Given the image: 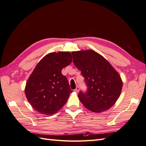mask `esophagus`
Instances as JSON below:
<instances>
[{"label": "esophagus", "instance_id": "34e87169", "mask_svg": "<svg viewBox=\"0 0 146 146\" xmlns=\"http://www.w3.org/2000/svg\"><path fill=\"white\" fill-rule=\"evenodd\" d=\"M74 91L76 92H78V91H79V87L77 86V87L76 88V89L74 90Z\"/></svg>", "mask_w": 146, "mask_h": 146}]
</instances>
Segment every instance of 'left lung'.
<instances>
[{
  "label": "left lung",
  "instance_id": "1",
  "mask_svg": "<svg viewBox=\"0 0 146 146\" xmlns=\"http://www.w3.org/2000/svg\"><path fill=\"white\" fill-rule=\"evenodd\" d=\"M73 62L85 78L87 91L78 98L87 109L100 113L111 108L121 94V76L104 57L92 50L72 52Z\"/></svg>",
  "mask_w": 146,
  "mask_h": 146
}]
</instances>
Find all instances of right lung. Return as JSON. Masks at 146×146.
<instances>
[{
	"mask_svg": "<svg viewBox=\"0 0 146 146\" xmlns=\"http://www.w3.org/2000/svg\"><path fill=\"white\" fill-rule=\"evenodd\" d=\"M72 59L69 52H52L37 64L26 83L25 92L38 112L52 115L67 102L72 91L61 70L70 64Z\"/></svg>",
	"mask_w": 146,
	"mask_h": 146,
	"instance_id": "obj_1",
	"label": "right lung"
}]
</instances>
